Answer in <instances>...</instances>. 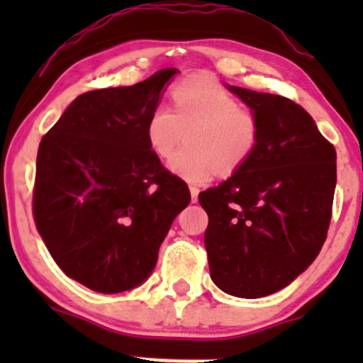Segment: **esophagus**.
I'll return each instance as SVG.
<instances>
[{"mask_svg": "<svg viewBox=\"0 0 363 363\" xmlns=\"http://www.w3.org/2000/svg\"><path fill=\"white\" fill-rule=\"evenodd\" d=\"M189 193H191V200H193V202H196V200H199L200 189L196 188V186H189Z\"/></svg>", "mask_w": 363, "mask_h": 363, "instance_id": "obj_1", "label": "esophagus"}]
</instances>
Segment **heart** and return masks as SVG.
<instances>
[{
	"label": "heart",
	"mask_w": 363,
	"mask_h": 363,
	"mask_svg": "<svg viewBox=\"0 0 363 363\" xmlns=\"http://www.w3.org/2000/svg\"><path fill=\"white\" fill-rule=\"evenodd\" d=\"M188 133V145L170 161V170L189 182H205L218 170L232 174L255 152L259 121L251 108L207 75H193L172 89V111L149 113L145 137L160 160H168Z\"/></svg>",
	"instance_id": "heart-1"
}]
</instances>
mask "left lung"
Instances as JSON below:
<instances>
[{"label": "left lung", "instance_id": "obj_1", "mask_svg": "<svg viewBox=\"0 0 363 363\" xmlns=\"http://www.w3.org/2000/svg\"><path fill=\"white\" fill-rule=\"evenodd\" d=\"M259 121L250 160L199 195L216 286L240 298L283 290L327 239L337 164L313 117L290 98L230 86Z\"/></svg>", "mask_w": 363, "mask_h": 363}]
</instances>
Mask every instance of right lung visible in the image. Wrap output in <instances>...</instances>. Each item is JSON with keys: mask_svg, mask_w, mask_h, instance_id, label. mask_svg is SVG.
Masks as SVG:
<instances>
[{"mask_svg": "<svg viewBox=\"0 0 363 363\" xmlns=\"http://www.w3.org/2000/svg\"><path fill=\"white\" fill-rule=\"evenodd\" d=\"M177 68L128 87L84 93L43 135L33 218L54 262L98 294L144 283L191 195L145 137L149 113Z\"/></svg>", "mask_w": 363, "mask_h": 363, "instance_id": "right-lung-1", "label": "right lung"}]
</instances>
